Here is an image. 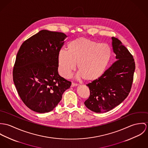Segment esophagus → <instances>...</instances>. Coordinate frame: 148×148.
<instances>
[{"instance_id": "obj_1", "label": "esophagus", "mask_w": 148, "mask_h": 148, "mask_svg": "<svg viewBox=\"0 0 148 148\" xmlns=\"http://www.w3.org/2000/svg\"><path fill=\"white\" fill-rule=\"evenodd\" d=\"M78 83H71V87H74V86H78Z\"/></svg>"}]
</instances>
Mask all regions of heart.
Masks as SVG:
<instances>
[{
    "mask_svg": "<svg viewBox=\"0 0 148 148\" xmlns=\"http://www.w3.org/2000/svg\"><path fill=\"white\" fill-rule=\"evenodd\" d=\"M67 49L60 50L58 54V72L65 78L70 76L77 64L78 78L95 80L104 73L111 57L108 45L84 37L71 41Z\"/></svg>",
    "mask_w": 148,
    "mask_h": 148,
    "instance_id": "b5f03b06",
    "label": "heart"
}]
</instances>
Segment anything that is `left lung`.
<instances>
[{
	"mask_svg": "<svg viewBox=\"0 0 148 148\" xmlns=\"http://www.w3.org/2000/svg\"><path fill=\"white\" fill-rule=\"evenodd\" d=\"M112 46L117 61L98 79L86 84L90 95L84 104L97 113L109 111L122 103L129 95L133 81L135 62L133 56L114 37Z\"/></svg>",
	"mask_w": 148,
	"mask_h": 148,
	"instance_id": "8db88e82",
	"label": "left lung"
}]
</instances>
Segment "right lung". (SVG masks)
<instances>
[{
  "mask_svg": "<svg viewBox=\"0 0 148 148\" xmlns=\"http://www.w3.org/2000/svg\"><path fill=\"white\" fill-rule=\"evenodd\" d=\"M65 34L42 30L25 40L17 54L13 81L23 103L38 113L53 110L71 82L58 73V54Z\"/></svg>",
  "mask_w": 148,
  "mask_h": 148,
  "instance_id": "1",
  "label": "right lung"
}]
</instances>
